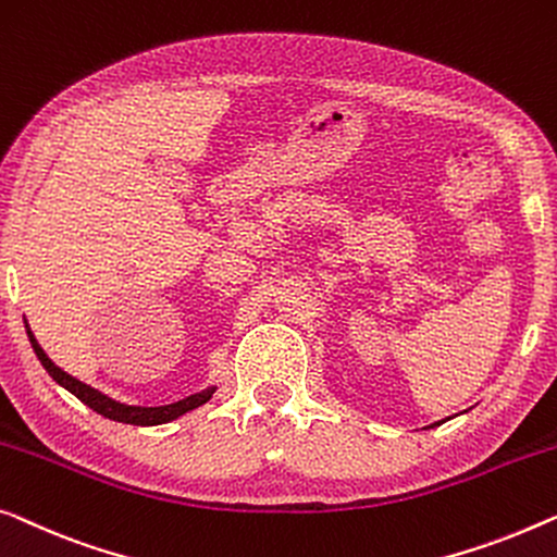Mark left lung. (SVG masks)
Returning a JSON list of instances; mask_svg holds the SVG:
<instances>
[{
	"instance_id": "1",
	"label": "left lung",
	"mask_w": 557,
	"mask_h": 557,
	"mask_svg": "<svg viewBox=\"0 0 557 557\" xmlns=\"http://www.w3.org/2000/svg\"><path fill=\"white\" fill-rule=\"evenodd\" d=\"M437 424H442V422H434V424H430V426H437ZM424 430H426V426H424Z\"/></svg>"
}]
</instances>
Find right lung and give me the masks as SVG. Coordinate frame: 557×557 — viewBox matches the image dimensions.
I'll use <instances>...</instances> for the list:
<instances>
[{
	"label": "right lung",
	"mask_w": 557,
	"mask_h": 557,
	"mask_svg": "<svg viewBox=\"0 0 557 557\" xmlns=\"http://www.w3.org/2000/svg\"><path fill=\"white\" fill-rule=\"evenodd\" d=\"M24 326H27V321H24ZM27 336L32 342V349H35L37 359L42 361V367L47 369V374H50L54 382L64 389L75 394L79 401H85L87 407L92 409V412H98L108 419H115V422H123V424H138V426H152V424H165V422H173V419H178L181 414L190 412V409H196L200 405H206L208 399L213 397L215 386H208V389L198 392V394H190V397H185L181 401H173V405H163V407H135V405H123V401L108 397V394H102L95 389V386L79 382L67 372H62V369L54 364V361L47 357L42 346L37 344L35 334H32V329L27 326Z\"/></svg>",
	"instance_id": "add662e5"
}]
</instances>
